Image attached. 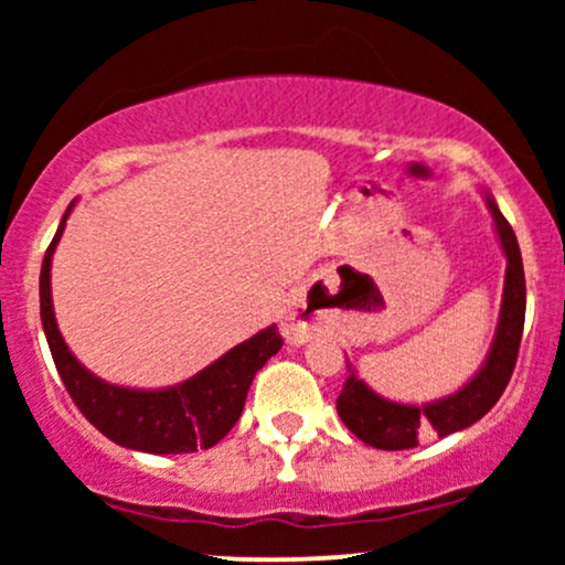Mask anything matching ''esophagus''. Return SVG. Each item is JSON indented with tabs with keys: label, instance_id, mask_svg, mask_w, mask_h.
Here are the masks:
<instances>
[{
	"label": "esophagus",
	"instance_id": "obj_1",
	"mask_svg": "<svg viewBox=\"0 0 565 565\" xmlns=\"http://www.w3.org/2000/svg\"><path fill=\"white\" fill-rule=\"evenodd\" d=\"M281 334L289 345H305V342L313 340L316 329L310 327L308 319H300V316H297V310H289L281 321Z\"/></svg>",
	"mask_w": 565,
	"mask_h": 565
}]
</instances>
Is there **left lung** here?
<instances>
[{"label":"left lung","mask_w":565,"mask_h":565,"mask_svg":"<svg viewBox=\"0 0 565 565\" xmlns=\"http://www.w3.org/2000/svg\"><path fill=\"white\" fill-rule=\"evenodd\" d=\"M481 196L491 220H494L499 246H502V255L508 260L499 321L489 353H486L478 372L459 391L444 395V398L425 401V404H401V401L385 398V395L372 391L359 377V372L348 364L350 374L340 398H337V414L355 438L374 446V449H414L425 427H433L440 438L465 430L497 404L512 377L518 348H521L523 321H526V276H523L521 246H518L515 231L499 212L494 196L489 191H481Z\"/></svg>","instance_id":"left-lung-1"}]
</instances>
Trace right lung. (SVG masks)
I'll list each match as a JSON object with an SVG mask.
<instances>
[{"label": "right lung", "instance_id": "1", "mask_svg": "<svg viewBox=\"0 0 565 565\" xmlns=\"http://www.w3.org/2000/svg\"><path fill=\"white\" fill-rule=\"evenodd\" d=\"M71 201L61 217L55 238L50 242L39 274V313L55 369L74 404L84 417L114 444L146 454H191L210 449L242 417L252 380L270 355L284 345L276 323L238 342L228 353L212 361L201 372L178 385L167 387H127L100 380L71 353L55 321L53 308V255L66 231V220L74 212Z\"/></svg>", "mask_w": 565, "mask_h": 565}]
</instances>
